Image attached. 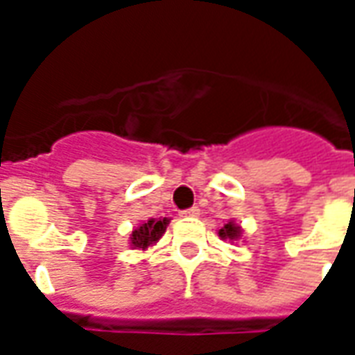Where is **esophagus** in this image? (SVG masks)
<instances>
[{
  "label": "esophagus",
  "instance_id": "1",
  "mask_svg": "<svg viewBox=\"0 0 355 355\" xmlns=\"http://www.w3.org/2000/svg\"><path fill=\"white\" fill-rule=\"evenodd\" d=\"M180 215H182V216H200V209L190 207V209H186V211H182Z\"/></svg>",
  "mask_w": 355,
  "mask_h": 355
}]
</instances>
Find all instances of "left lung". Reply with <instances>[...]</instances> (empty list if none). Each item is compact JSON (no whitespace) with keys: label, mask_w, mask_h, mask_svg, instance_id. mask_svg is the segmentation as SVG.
<instances>
[{"label":"left lung","mask_w":355,"mask_h":355,"mask_svg":"<svg viewBox=\"0 0 355 355\" xmlns=\"http://www.w3.org/2000/svg\"><path fill=\"white\" fill-rule=\"evenodd\" d=\"M241 236H243V228H241V224H238L236 220H228V223L224 224L223 228L218 230V238L220 239H228V241H238V239H241Z\"/></svg>","instance_id":"8db88e82"}]
</instances>
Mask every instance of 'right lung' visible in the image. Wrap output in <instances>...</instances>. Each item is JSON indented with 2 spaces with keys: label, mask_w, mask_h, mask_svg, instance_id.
<instances>
[{
  "label": "right lung",
  "mask_w": 355,
  "mask_h": 355,
  "mask_svg": "<svg viewBox=\"0 0 355 355\" xmlns=\"http://www.w3.org/2000/svg\"><path fill=\"white\" fill-rule=\"evenodd\" d=\"M171 218H148L142 224H139L129 236V245L131 249H140L146 251L148 247H154L159 238H162L167 226H169Z\"/></svg>",
  "instance_id": "add662e5"
}]
</instances>
